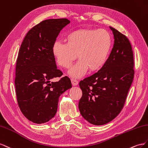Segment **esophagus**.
Listing matches in <instances>:
<instances>
[{
  "instance_id": "34e87169",
  "label": "esophagus",
  "mask_w": 148,
  "mask_h": 148,
  "mask_svg": "<svg viewBox=\"0 0 148 148\" xmlns=\"http://www.w3.org/2000/svg\"><path fill=\"white\" fill-rule=\"evenodd\" d=\"M78 81H77L76 79H71V83L73 84V86H77L78 84Z\"/></svg>"
}]
</instances>
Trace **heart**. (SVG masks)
Segmentation results:
<instances>
[{"instance_id": "heart-1", "label": "heart", "mask_w": 148, "mask_h": 148, "mask_svg": "<svg viewBox=\"0 0 148 148\" xmlns=\"http://www.w3.org/2000/svg\"><path fill=\"white\" fill-rule=\"evenodd\" d=\"M65 39L66 43L56 41L52 52L58 64L64 69H69L78 56L79 60L69 72L73 78L81 77L88 69L94 72L102 68L112 46L110 35L103 29H75Z\"/></svg>"}]
</instances>
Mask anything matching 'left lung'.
<instances>
[{
    "label": "left lung",
    "mask_w": 148,
    "mask_h": 148,
    "mask_svg": "<svg viewBox=\"0 0 148 148\" xmlns=\"http://www.w3.org/2000/svg\"><path fill=\"white\" fill-rule=\"evenodd\" d=\"M110 28L115 40L108 60L97 73L79 82L82 91L79 102L80 113L94 125L107 124L120 113L134 77L130 42L117 29Z\"/></svg>",
    "instance_id": "1"
}]
</instances>
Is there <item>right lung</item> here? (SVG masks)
Returning a JSON list of instances; mask_svg holds the SVG:
<instances>
[{"instance_id":"add662e5","label":"right lung","mask_w":148,"mask_h":148,"mask_svg":"<svg viewBox=\"0 0 148 148\" xmlns=\"http://www.w3.org/2000/svg\"><path fill=\"white\" fill-rule=\"evenodd\" d=\"M70 21L48 19L35 25L27 33L16 60L15 85L21 112L37 124L49 121L56 115L59 97L72 87L70 79L60 77L52 49L60 31Z\"/></svg>"}]
</instances>
